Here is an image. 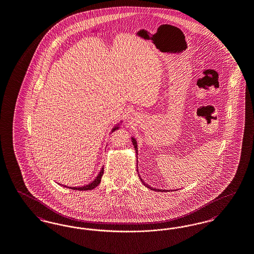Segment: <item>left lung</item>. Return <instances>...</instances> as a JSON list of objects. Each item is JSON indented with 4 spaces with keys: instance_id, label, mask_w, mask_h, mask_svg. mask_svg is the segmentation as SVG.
I'll return each instance as SVG.
<instances>
[{
    "instance_id": "obj_1",
    "label": "left lung",
    "mask_w": 254,
    "mask_h": 254,
    "mask_svg": "<svg viewBox=\"0 0 254 254\" xmlns=\"http://www.w3.org/2000/svg\"><path fill=\"white\" fill-rule=\"evenodd\" d=\"M132 143H133V145H134V148H135V150H136V153L138 154V147H137V142H136V140L135 139H133L132 138ZM141 179V178H140ZM141 182H142V184L143 185H145L147 188H149V189H151V190H155V191H164V192H167V191H165V190H157V189H153V188H151L149 185H147V184H145L144 183V182L142 181V179H141Z\"/></svg>"
}]
</instances>
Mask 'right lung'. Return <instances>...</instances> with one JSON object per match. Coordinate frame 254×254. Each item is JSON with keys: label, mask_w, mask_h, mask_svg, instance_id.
<instances>
[{"label": "right lung", "mask_w": 254, "mask_h": 254, "mask_svg": "<svg viewBox=\"0 0 254 254\" xmlns=\"http://www.w3.org/2000/svg\"><path fill=\"white\" fill-rule=\"evenodd\" d=\"M119 127H115L113 129H112V131H114V130H116V129H118ZM103 174H104V168H102L101 171L100 173L98 174V176L96 177V179L92 182V183H90V184H88V185H86V186H82V187H70L71 189L72 190H79V191H87V190H92V189H94L96 186H98L99 185V183L101 182V178L102 176H103ZM64 187H66V186H64Z\"/></svg>", "instance_id": "obj_1"}]
</instances>
